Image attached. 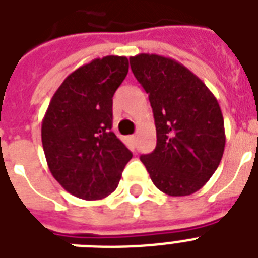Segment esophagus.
Wrapping results in <instances>:
<instances>
[{"label":"esophagus","mask_w":258,"mask_h":258,"mask_svg":"<svg viewBox=\"0 0 258 258\" xmlns=\"http://www.w3.org/2000/svg\"><path fill=\"white\" fill-rule=\"evenodd\" d=\"M130 141L133 142V143H137L138 137H137V135H131V137H130Z\"/></svg>","instance_id":"1"}]
</instances>
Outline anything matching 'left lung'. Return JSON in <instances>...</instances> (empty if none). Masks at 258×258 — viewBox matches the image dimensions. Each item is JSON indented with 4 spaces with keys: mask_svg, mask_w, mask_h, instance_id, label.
<instances>
[{
    "mask_svg": "<svg viewBox=\"0 0 258 258\" xmlns=\"http://www.w3.org/2000/svg\"><path fill=\"white\" fill-rule=\"evenodd\" d=\"M134 76L149 93L157 147L141 161L161 191L190 196L204 187L225 149L224 116L212 91L174 58L141 53L130 57Z\"/></svg>",
    "mask_w": 258,
    "mask_h": 258,
    "instance_id": "left-lung-1",
    "label": "left lung"
}]
</instances>
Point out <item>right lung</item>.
Masks as SVG:
<instances>
[{
    "mask_svg": "<svg viewBox=\"0 0 258 258\" xmlns=\"http://www.w3.org/2000/svg\"><path fill=\"white\" fill-rule=\"evenodd\" d=\"M128 72V58L105 56L68 75L50 99L41 141L52 175L86 201L116 190L133 154L112 128V96Z\"/></svg>",
    "mask_w": 258,
    "mask_h": 258,
    "instance_id": "1",
    "label": "right lung"
}]
</instances>
